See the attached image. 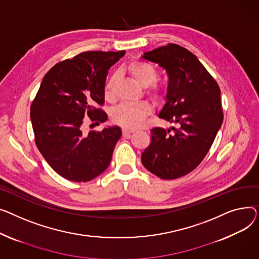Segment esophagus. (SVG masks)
I'll return each mask as SVG.
<instances>
[{
	"mask_svg": "<svg viewBox=\"0 0 259 259\" xmlns=\"http://www.w3.org/2000/svg\"><path fill=\"white\" fill-rule=\"evenodd\" d=\"M133 133H134L133 130H130V128H126V127L122 128V135H123V137H125V138H128V137H131V135Z\"/></svg>",
	"mask_w": 259,
	"mask_h": 259,
	"instance_id": "1",
	"label": "esophagus"
}]
</instances>
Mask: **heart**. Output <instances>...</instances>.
<instances>
[{
  "mask_svg": "<svg viewBox=\"0 0 259 259\" xmlns=\"http://www.w3.org/2000/svg\"><path fill=\"white\" fill-rule=\"evenodd\" d=\"M128 73L133 79L142 88H147L153 84L158 78L157 70L147 63L142 60L135 59L128 63L126 67ZM116 81L115 75L111 76L105 83V96L111 97L113 95V89ZM150 95L154 99H162L163 94L161 90L154 87L150 91ZM151 112L150 105L146 102H136V103H122L118 105L113 111L112 117L115 122L122 125L126 128H136L140 126L146 116Z\"/></svg>",
  "mask_w": 259,
  "mask_h": 259,
  "instance_id": "obj_1",
  "label": "heart"
}]
</instances>
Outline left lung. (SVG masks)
<instances>
[{"instance_id": "1", "label": "left lung", "mask_w": 259, "mask_h": 259, "mask_svg": "<svg viewBox=\"0 0 259 259\" xmlns=\"http://www.w3.org/2000/svg\"><path fill=\"white\" fill-rule=\"evenodd\" d=\"M142 58L158 64L168 75L159 117L178 127L151 130L150 144L141 161L161 179H178L203 161L215 139L224 118L221 90L197 57L179 45L145 52Z\"/></svg>"}]
</instances>
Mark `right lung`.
Here are the masks:
<instances>
[{
    "instance_id": "right-lung-1",
    "label": "right lung",
    "mask_w": 259,
    "mask_h": 259,
    "mask_svg": "<svg viewBox=\"0 0 259 259\" xmlns=\"http://www.w3.org/2000/svg\"><path fill=\"white\" fill-rule=\"evenodd\" d=\"M124 54L83 52L56 64L41 80L30 108L35 144L53 170L67 180L89 182L111 163L121 128L85 134L83 117L97 125L108 120L97 105L104 103L108 70Z\"/></svg>"
}]
</instances>
